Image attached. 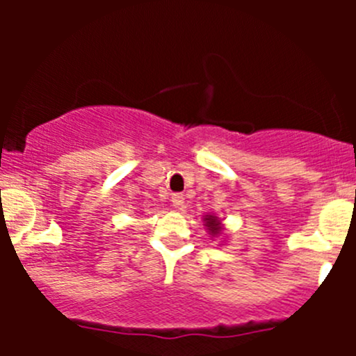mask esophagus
Listing matches in <instances>:
<instances>
[{
    "mask_svg": "<svg viewBox=\"0 0 356 356\" xmlns=\"http://www.w3.org/2000/svg\"><path fill=\"white\" fill-rule=\"evenodd\" d=\"M172 201H174L175 208H182V204H184V196H182L181 193H174V195H172Z\"/></svg>",
    "mask_w": 356,
    "mask_h": 356,
    "instance_id": "34e87169",
    "label": "esophagus"
}]
</instances>
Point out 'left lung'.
Segmentation results:
<instances>
[{"label":"left lung","mask_w":356,"mask_h":356,"mask_svg":"<svg viewBox=\"0 0 356 356\" xmlns=\"http://www.w3.org/2000/svg\"><path fill=\"white\" fill-rule=\"evenodd\" d=\"M215 220V218H211V222H213Z\"/></svg>","instance_id":"8db88e82"}]
</instances>
